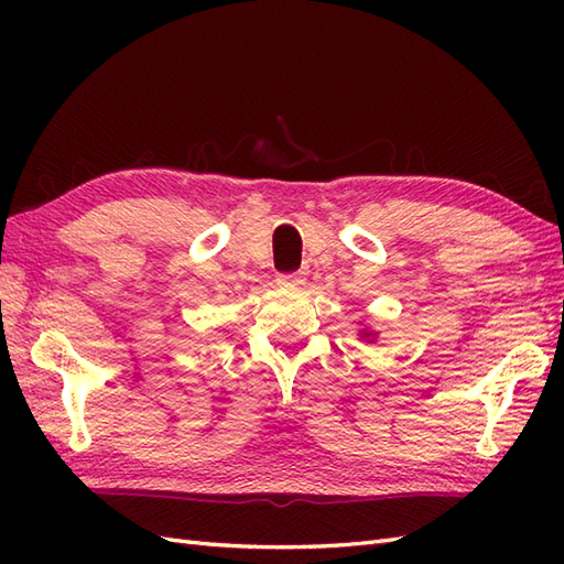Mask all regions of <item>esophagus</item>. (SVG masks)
Returning a JSON list of instances; mask_svg holds the SVG:
<instances>
[{"instance_id":"obj_1","label":"esophagus","mask_w":564,"mask_h":564,"mask_svg":"<svg viewBox=\"0 0 564 564\" xmlns=\"http://www.w3.org/2000/svg\"><path fill=\"white\" fill-rule=\"evenodd\" d=\"M279 283L285 285V289H301V285L305 283V273L295 271V273H281L279 275Z\"/></svg>"}]
</instances>
